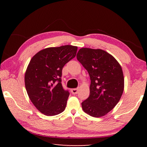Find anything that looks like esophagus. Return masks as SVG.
Listing matches in <instances>:
<instances>
[{"label": "esophagus", "mask_w": 147, "mask_h": 147, "mask_svg": "<svg viewBox=\"0 0 147 147\" xmlns=\"http://www.w3.org/2000/svg\"><path fill=\"white\" fill-rule=\"evenodd\" d=\"M78 89L77 88H75V89H71V93H73V94H77V93H78Z\"/></svg>", "instance_id": "obj_1"}]
</instances>
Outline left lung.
Segmentation results:
<instances>
[{
	"label": "left lung",
	"instance_id": "obj_1",
	"mask_svg": "<svg viewBox=\"0 0 147 147\" xmlns=\"http://www.w3.org/2000/svg\"><path fill=\"white\" fill-rule=\"evenodd\" d=\"M90 76L89 97L82 102L84 112L94 117L106 115L120 100L124 82L121 65L102 49L82 48L76 55Z\"/></svg>",
	"mask_w": 147,
	"mask_h": 147
}]
</instances>
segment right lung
<instances>
[{"mask_svg": "<svg viewBox=\"0 0 147 147\" xmlns=\"http://www.w3.org/2000/svg\"><path fill=\"white\" fill-rule=\"evenodd\" d=\"M78 47L64 45L41 50L27 67L24 82L30 99L44 115L53 116L65 110L69 92L61 85L62 69L76 56Z\"/></svg>", "mask_w": 147, "mask_h": 147, "instance_id": "add662e5", "label": "right lung"}]
</instances>
